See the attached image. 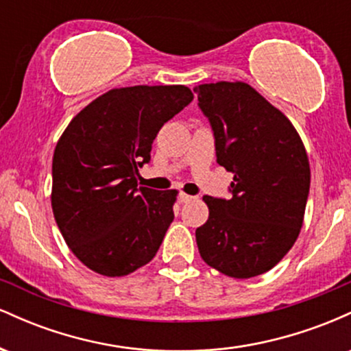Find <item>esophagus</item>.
Segmentation results:
<instances>
[{"label": "esophagus", "instance_id": "34e87169", "mask_svg": "<svg viewBox=\"0 0 351 351\" xmlns=\"http://www.w3.org/2000/svg\"><path fill=\"white\" fill-rule=\"evenodd\" d=\"M178 199L181 201V203H188V201L195 199V196H189V195H186V193H180Z\"/></svg>", "mask_w": 351, "mask_h": 351}]
</instances>
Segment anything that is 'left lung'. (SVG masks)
Returning <instances> with one entry per match:
<instances>
[{"instance_id": "8db88e82", "label": "left lung", "mask_w": 351, "mask_h": 351, "mask_svg": "<svg viewBox=\"0 0 351 351\" xmlns=\"http://www.w3.org/2000/svg\"><path fill=\"white\" fill-rule=\"evenodd\" d=\"M217 163L234 173L231 198L203 196L196 229L203 261L234 279L271 271L299 237L310 188L308 156L291 120L245 82L201 84Z\"/></svg>"}]
</instances>
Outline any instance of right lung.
Returning <instances> with one entry per match:
<instances>
[{"mask_svg":"<svg viewBox=\"0 0 351 351\" xmlns=\"http://www.w3.org/2000/svg\"><path fill=\"white\" fill-rule=\"evenodd\" d=\"M193 100L184 86L112 88L84 107L52 158L51 204L60 234L90 271L128 276L170 228L176 189L136 188L160 128Z\"/></svg>","mask_w":351,"mask_h":351,"instance_id":"right-lung-1","label":"right lung"}]
</instances>
